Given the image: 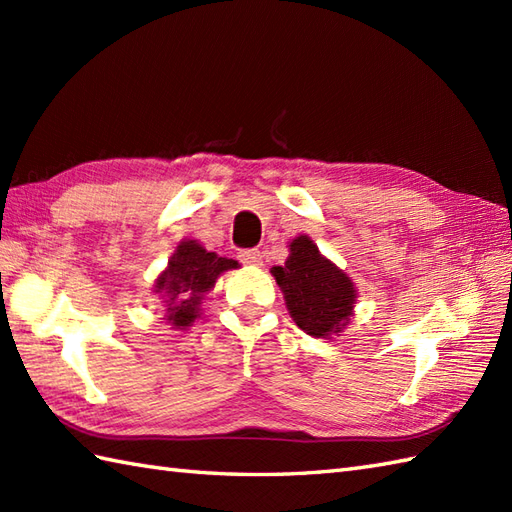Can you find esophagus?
Wrapping results in <instances>:
<instances>
[{
  "label": "esophagus",
  "instance_id": "34e87169",
  "mask_svg": "<svg viewBox=\"0 0 512 512\" xmlns=\"http://www.w3.org/2000/svg\"><path fill=\"white\" fill-rule=\"evenodd\" d=\"M239 262L246 264V266H262L264 264V255L262 250L257 248H246V250H239Z\"/></svg>",
  "mask_w": 512,
  "mask_h": 512
}]
</instances>
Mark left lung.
<instances>
[{"label":"left lung","instance_id":"left-lung-1","mask_svg":"<svg viewBox=\"0 0 512 512\" xmlns=\"http://www.w3.org/2000/svg\"><path fill=\"white\" fill-rule=\"evenodd\" d=\"M270 273L284 292L292 321L306 334L328 339L350 323L356 303L352 279L325 259L308 235L292 239L286 264Z\"/></svg>","mask_w":512,"mask_h":512}]
</instances>
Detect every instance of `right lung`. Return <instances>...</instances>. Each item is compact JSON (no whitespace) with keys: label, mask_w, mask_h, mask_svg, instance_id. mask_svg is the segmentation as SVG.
<instances>
[{"label":"right lung","mask_w":512,"mask_h":512,"mask_svg":"<svg viewBox=\"0 0 512 512\" xmlns=\"http://www.w3.org/2000/svg\"><path fill=\"white\" fill-rule=\"evenodd\" d=\"M235 259L209 253L195 239H184L171 255L165 273L156 279L154 292L165 299L167 321L184 330L200 317L202 297L215 286L224 270L237 268Z\"/></svg>","instance_id":"1"}]
</instances>
